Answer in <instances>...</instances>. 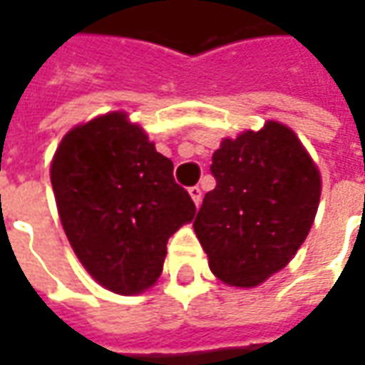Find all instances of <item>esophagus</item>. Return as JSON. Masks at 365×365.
<instances>
[{
	"label": "esophagus",
	"instance_id": "34e87169",
	"mask_svg": "<svg viewBox=\"0 0 365 365\" xmlns=\"http://www.w3.org/2000/svg\"><path fill=\"white\" fill-rule=\"evenodd\" d=\"M190 195H191V199H193V203H195V205H199V203H201V195H203V193H201V190H199L197 185L190 187Z\"/></svg>",
	"mask_w": 365,
	"mask_h": 365
}]
</instances>
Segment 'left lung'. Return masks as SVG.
Instances as JSON below:
<instances>
[{
  "instance_id": "obj_1",
  "label": "left lung",
  "mask_w": 365,
  "mask_h": 365,
  "mask_svg": "<svg viewBox=\"0 0 365 365\" xmlns=\"http://www.w3.org/2000/svg\"><path fill=\"white\" fill-rule=\"evenodd\" d=\"M193 221L209 268L232 287H256L285 268L313 227L321 174L297 135L268 120L260 130L225 138L215 150Z\"/></svg>"
}]
</instances>
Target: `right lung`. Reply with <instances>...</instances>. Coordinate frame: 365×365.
Listing matches in <instances>:
<instances>
[{
	"label": "right lung",
	"instance_id": "right-lung-1",
	"mask_svg": "<svg viewBox=\"0 0 365 365\" xmlns=\"http://www.w3.org/2000/svg\"><path fill=\"white\" fill-rule=\"evenodd\" d=\"M51 182L64 232L97 283L119 295L152 287L168 238L193 221L195 203L127 113L74 127L54 152Z\"/></svg>",
	"mask_w": 365,
	"mask_h": 365
}]
</instances>
